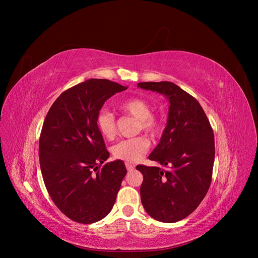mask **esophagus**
<instances>
[{
    "mask_svg": "<svg viewBox=\"0 0 258 258\" xmlns=\"http://www.w3.org/2000/svg\"><path fill=\"white\" fill-rule=\"evenodd\" d=\"M125 167L127 170H133L135 168V165L132 163H128V162H125Z\"/></svg>",
    "mask_w": 258,
    "mask_h": 258,
    "instance_id": "esophagus-1",
    "label": "esophagus"
}]
</instances>
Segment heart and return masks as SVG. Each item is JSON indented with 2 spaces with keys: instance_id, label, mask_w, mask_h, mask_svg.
Wrapping results in <instances>:
<instances>
[{
  "instance_id": "heart-1",
  "label": "heart",
  "mask_w": 258,
  "mask_h": 258,
  "mask_svg": "<svg viewBox=\"0 0 258 258\" xmlns=\"http://www.w3.org/2000/svg\"><path fill=\"white\" fill-rule=\"evenodd\" d=\"M118 110L123 114L138 119L137 132H144L150 136H156L161 128V120L158 115L152 112L151 104L140 97H132L121 101ZM97 128L101 136L106 140H112L116 136V118L113 113L102 110L96 117ZM151 141L145 136H137L131 139L119 141L112 148L116 159L127 162L141 160L150 150Z\"/></svg>"
}]
</instances>
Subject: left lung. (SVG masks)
<instances>
[{
    "label": "left lung",
    "instance_id": "8db88e82",
    "mask_svg": "<svg viewBox=\"0 0 258 258\" xmlns=\"http://www.w3.org/2000/svg\"><path fill=\"white\" fill-rule=\"evenodd\" d=\"M138 87L163 94L169 100L167 125L148 159L166 167L137 165L143 174L141 202L152 218L179 222L205 198L212 180L214 136L199 101L170 81L139 83Z\"/></svg>",
    "mask_w": 258,
    "mask_h": 258
}]
</instances>
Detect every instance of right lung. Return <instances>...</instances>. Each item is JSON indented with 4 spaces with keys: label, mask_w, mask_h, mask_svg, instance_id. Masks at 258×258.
<instances>
[{
    "label": "right lung",
    "mask_w": 258,
    "mask_h": 258,
    "mask_svg": "<svg viewBox=\"0 0 258 258\" xmlns=\"http://www.w3.org/2000/svg\"><path fill=\"white\" fill-rule=\"evenodd\" d=\"M107 79H88L62 92L51 105L39 137L38 156L45 186L70 220L92 224L112 210L124 162H103L108 154L96 117L103 103L126 90Z\"/></svg>",
    "instance_id": "obj_1"
}]
</instances>
